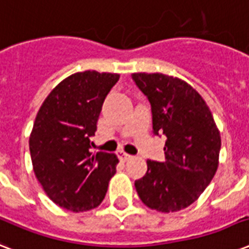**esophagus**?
Instances as JSON below:
<instances>
[{
	"mask_svg": "<svg viewBox=\"0 0 249 249\" xmlns=\"http://www.w3.org/2000/svg\"><path fill=\"white\" fill-rule=\"evenodd\" d=\"M119 158H120L121 161H128L129 159H132V156L129 155V154H125V152H120V154H119Z\"/></svg>",
	"mask_w": 249,
	"mask_h": 249,
	"instance_id": "34e87169",
	"label": "esophagus"
}]
</instances>
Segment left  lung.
I'll return each mask as SVG.
<instances>
[{
	"label": "left lung",
	"instance_id": "left-lung-1",
	"mask_svg": "<svg viewBox=\"0 0 249 249\" xmlns=\"http://www.w3.org/2000/svg\"><path fill=\"white\" fill-rule=\"evenodd\" d=\"M132 79L151 105L154 134L166 137L165 160H147V173L134 186L148 208L177 212L214 177L220 132L204 99L187 83L163 73H133Z\"/></svg>",
	"mask_w": 249,
	"mask_h": 249
}]
</instances>
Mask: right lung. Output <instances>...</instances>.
I'll list each match as a JSON object with an SVG mask.
<instances>
[{
	"label": "right lung",
	"mask_w": 249,
	"mask_h": 249,
	"mask_svg": "<svg viewBox=\"0 0 249 249\" xmlns=\"http://www.w3.org/2000/svg\"><path fill=\"white\" fill-rule=\"evenodd\" d=\"M117 73L77 72L45 99L29 137L33 170L42 189L59 207L84 212L101 204L116 173V155L90 152L102 106Z\"/></svg>",
	"instance_id": "obj_1"
}]
</instances>
